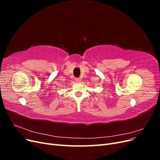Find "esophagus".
I'll return each instance as SVG.
<instances>
[{
  "label": "esophagus",
  "instance_id": "34e87169",
  "mask_svg": "<svg viewBox=\"0 0 160 160\" xmlns=\"http://www.w3.org/2000/svg\"><path fill=\"white\" fill-rule=\"evenodd\" d=\"M75 81L77 82H78V83H79V82L81 81V79L80 78H75Z\"/></svg>",
  "mask_w": 160,
  "mask_h": 160
}]
</instances>
